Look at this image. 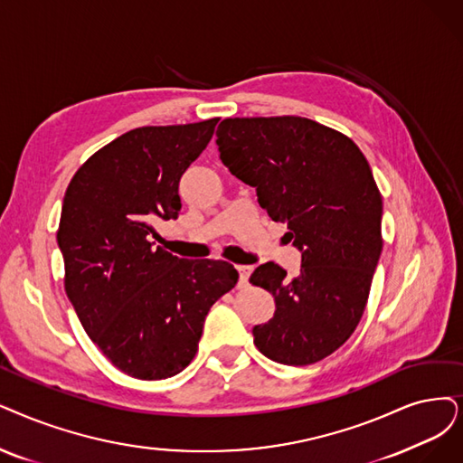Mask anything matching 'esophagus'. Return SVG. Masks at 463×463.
I'll return each instance as SVG.
<instances>
[{
	"mask_svg": "<svg viewBox=\"0 0 463 463\" xmlns=\"http://www.w3.org/2000/svg\"><path fill=\"white\" fill-rule=\"evenodd\" d=\"M237 271H239V287H245L249 283L252 268L250 266H237Z\"/></svg>",
	"mask_w": 463,
	"mask_h": 463,
	"instance_id": "34e87169",
	"label": "esophagus"
}]
</instances>
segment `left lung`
Segmentation results:
<instances>
[{"mask_svg": "<svg viewBox=\"0 0 463 463\" xmlns=\"http://www.w3.org/2000/svg\"><path fill=\"white\" fill-rule=\"evenodd\" d=\"M216 144L232 175L302 252L300 271L262 264L250 283L273 294V317L252 328L281 364L328 357L354 335L382 252V195L371 165L345 135L298 116L228 118Z\"/></svg>", "mask_w": 463, "mask_h": 463, "instance_id": "left-lung-1", "label": "left lung"}]
</instances>
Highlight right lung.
<instances>
[{
	"mask_svg": "<svg viewBox=\"0 0 463 463\" xmlns=\"http://www.w3.org/2000/svg\"><path fill=\"white\" fill-rule=\"evenodd\" d=\"M216 123L133 128L81 165L62 201L68 298L89 338L138 380L182 373L209 309L239 279L224 260H184L152 241L154 224L178 218L180 176Z\"/></svg>",
	"mask_w": 463,
	"mask_h": 463,
	"instance_id": "add662e5",
	"label": "right lung"
}]
</instances>
